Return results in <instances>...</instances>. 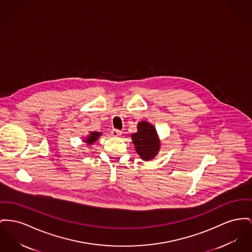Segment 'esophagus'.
Segmentation results:
<instances>
[{
    "mask_svg": "<svg viewBox=\"0 0 252 252\" xmlns=\"http://www.w3.org/2000/svg\"><path fill=\"white\" fill-rule=\"evenodd\" d=\"M111 135H112L113 137H119V136L122 135V131L118 130V129H112V130H111Z\"/></svg>",
    "mask_w": 252,
    "mask_h": 252,
    "instance_id": "34e87169",
    "label": "esophagus"
}]
</instances>
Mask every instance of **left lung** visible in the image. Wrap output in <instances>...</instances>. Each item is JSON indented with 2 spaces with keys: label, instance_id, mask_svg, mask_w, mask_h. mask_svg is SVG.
Segmentation results:
<instances>
[{
  "label": "left lung",
  "instance_id": "1",
  "mask_svg": "<svg viewBox=\"0 0 252 252\" xmlns=\"http://www.w3.org/2000/svg\"><path fill=\"white\" fill-rule=\"evenodd\" d=\"M138 131L131 135L135 149L140 157L146 161L153 159L160 150V140L155 127L146 121L137 126Z\"/></svg>",
  "mask_w": 252,
  "mask_h": 252
}]
</instances>
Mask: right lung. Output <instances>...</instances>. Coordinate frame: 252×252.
<instances>
[{"instance_id":"right-lung-1","label":"right lung","mask_w":252,"mask_h":252,"mask_svg":"<svg viewBox=\"0 0 252 252\" xmlns=\"http://www.w3.org/2000/svg\"><path fill=\"white\" fill-rule=\"evenodd\" d=\"M102 135L101 132H97V131H94V132H90L89 136L84 140L88 145H92L93 143H95L98 138Z\"/></svg>"}]
</instances>
